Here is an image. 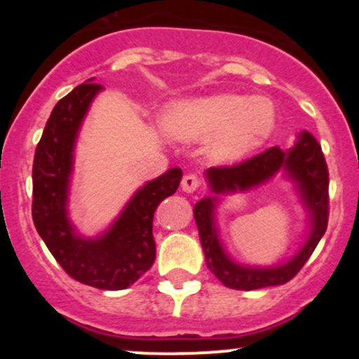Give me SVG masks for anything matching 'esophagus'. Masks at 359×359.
I'll list each match as a JSON object with an SVG mask.
<instances>
[{
	"instance_id": "34e87169",
	"label": "esophagus",
	"mask_w": 359,
	"mask_h": 359,
	"mask_svg": "<svg viewBox=\"0 0 359 359\" xmlns=\"http://www.w3.org/2000/svg\"><path fill=\"white\" fill-rule=\"evenodd\" d=\"M201 187V179L194 174L184 175L182 179V191L184 192H196Z\"/></svg>"
}]
</instances>
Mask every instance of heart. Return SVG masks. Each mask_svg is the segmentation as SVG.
<instances>
[{
    "instance_id": "heart-1",
    "label": "heart",
    "mask_w": 359,
    "mask_h": 359,
    "mask_svg": "<svg viewBox=\"0 0 359 359\" xmlns=\"http://www.w3.org/2000/svg\"><path fill=\"white\" fill-rule=\"evenodd\" d=\"M277 123V109L269 97L212 94L175 102L163 116L168 137L184 142L211 138V154L233 162L262 145Z\"/></svg>"
}]
</instances>
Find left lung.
<instances>
[{
    "mask_svg": "<svg viewBox=\"0 0 359 359\" xmlns=\"http://www.w3.org/2000/svg\"><path fill=\"white\" fill-rule=\"evenodd\" d=\"M283 170L295 182L300 199L309 211L311 234L306 245L290 262L275 266H243L226 255L214 222L216 197H204L194 205L201 245L205 255V265L224 283L236 290L283 285L299 273L324 236L329 217V172L323 155V148L309 131L300 135L290 150L271 147L262 154L231 167H212L205 172L209 187L216 194L248 191L265 184L275 174Z\"/></svg>",
    "mask_w": 359,
    "mask_h": 359,
    "instance_id": "left-lung-1",
    "label": "left lung"
}]
</instances>
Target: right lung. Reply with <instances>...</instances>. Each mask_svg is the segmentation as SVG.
Here are the masks:
<instances>
[{"instance_id": "add662e5", "label": "right lung", "mask_w": 359, "mask_h": 359, "mask_svg": "<svg viewBox=\"0 0 359 359\" xmlns=\"http://www.w3.org/2000/svg\"><path fill=\"white\" fill-rule=\"evenodd\" d=\"M101 89L89 79L52 109L35 150L32 217L53 258L74 280L101 290H123L154 265L155 209L175 194L182 170L170 168L143 185L102 236H79L67 214L74 147L82 119Z\"/></svg>"}]
</instances>
